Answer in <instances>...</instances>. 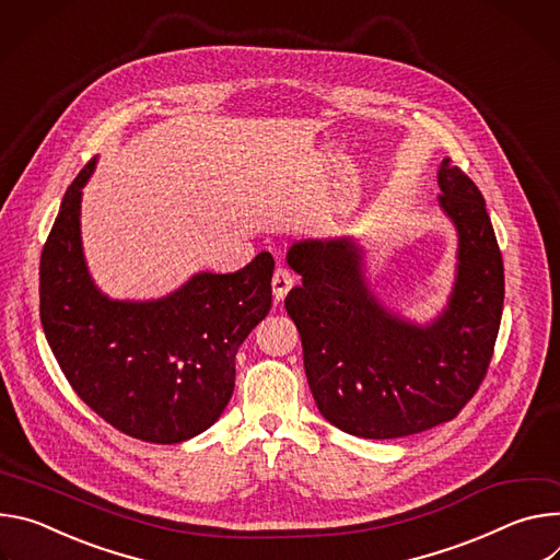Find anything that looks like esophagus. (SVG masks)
<instances>
[{
    "instance_id": "34e87169",
    "label": "esophagus",
    "mask_w": 560,
    "mask_h": 560,
    "mask_svg": "<svg viewBox=\"0 0 560 560\" xmlns=\"http://www.w3.org/2000/svg\"><path fill=\"white\" fill-rule=\"evenodd\" d=\"M271 287H273V298H276L278 302H282V300L287 298L289 289L293 287V276H291L287 269L280 267V269H276V273H273Z\"/></svg>"
}]
</instances>
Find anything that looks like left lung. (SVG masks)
Segmentation results:
<instances>
[{
	"instance_id": "8db88e82",
	"label": "left lung",
	"mask_w": 560,
	"mask_h": 560,
	"mask_svg": "<svg viewBox=\"0 0 560 560\" xmlns=\"http://www.w3.org/2000/svg\"><path fill=\"white\" fill-rule=\"evenodd\" d=\"M439 186L458 231V273L431 325L387 312L351 240H304L287 254L302 276L284 308L302 340L308 387L320 413L351 436L400 439L456 418L491 362L505 298L501 248L482 194L450 158Z\"/></svg>"
}]
</instances>
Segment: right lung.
Returning <instances> with one entry per match:
<instances>
[{
  "mask_svg": "<svg viewBox=\"0 0 560 560\" xmlns=\"http://www.w3.org/2000/svg\"><path fill=\"white\" fill-rule=\"evenodd\" d=\"M91 160L61 200L39 262V318L75 394L108 424L158 445L189 441L224 411L235 353L271 308L273 258L235 273H198L151 302L108 300L80 237Z\"/></svg>",
  "mask_w": 560,
  "mask_h": 560,
  "instance_id": "right-lung-1",
  "label": "right lung"
}]
</instances>
